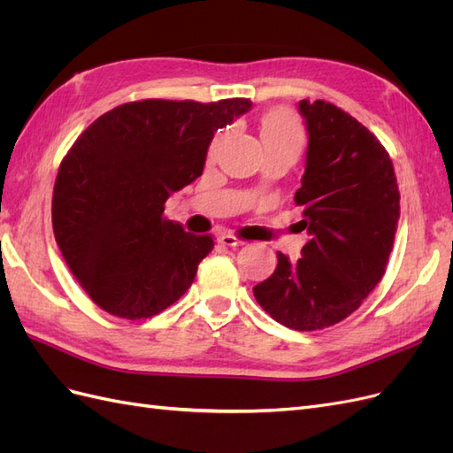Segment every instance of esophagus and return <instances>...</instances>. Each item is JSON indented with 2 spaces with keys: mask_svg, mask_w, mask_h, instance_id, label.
<instances>
[{
  "mask_svg": "<svg viewBox=\"0 0 453 453\" xmlns=\"http://www.w3.org/2000/svg\"><path fill=\"white\" fill-rule=\"evenodd\" d=\"M217 242L221 245H226V248H240V245H243V242L234 234H221L217 238Z\"/></svg>",
  "mask_w": 453,
  "mask_h": 453,
  "instance_id": "1",
  "label": "esophagus"
}]
</instances>
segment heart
<instances>
[{
  "instance_id": "obj_1",
  "label": "heart",
  "mask_w": 453,
  "mask_h": 453,
  "mask_svg": "<svg viewBox=\"0 0 453 453\" xmlns=\"http://www.w3.org/2000/svg\"><path fill=\"white\" fill-rule=\"evenodd\" d=\"M260 140L265 149H296L304 143V130L296 115L289 109H273L260 119ZM221 142V134L217 135L211 149Z\"/></svg>"
}]
</instances>
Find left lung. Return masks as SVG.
<instances>
[{
  "label": "left lung",
  "instance_id": "8db88e82",
  "mask_svg": "<svg viewBox=\"0 0 453 453\" xmlns=\"http://www.w3.org/2000/svg\"><path fill=\"white\" fill-rule=\"evenodd\" d=\"M298 111L308 150L295 202L310 242L296 263L278 253L253 295L278 323L319 331L357 310L386 273L401 195L389 153L357 119L323 100H303Z\"/></svg>",
  "mask_w": 453,
  "mask_h": 453
}]
</instances>
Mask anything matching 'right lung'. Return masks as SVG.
Returning <instances> with one entry per match:
<instances>
[{
  "instance_id": "obj_1",
  "label": "right lung",
  "mask_w": 453,
  "mask_h": 453,
  "mask_svg": "<svg viewBox=\"0 0 453 453\" xmlns=\"http://www.w3.org/2000/svg\"><path fill=\"white\" fill-rule=\"evenodd\" d=\"M250 107L248 98L128 102L79 135L54 181L52 230L94 304L147 319L185 295L213 238L185 232L164 203L202 175L213 134Z\"/></svg>"
}]
</instances>
